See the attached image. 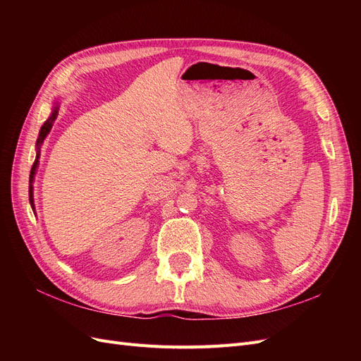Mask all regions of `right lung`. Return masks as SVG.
Wrapping results in <instances>:
<instances>
[{"label":"right lung","instance_id":"right-lung-1","mask_svg":"<svg viewBox=\"0 0 361 361\" xmlns=\"http://www.w3.org/2000/svg\"><path fill=\"white\" fill-rule=\"evenodd\" d=\"M57 114H59V105L54 106L52 114L48 117L47 122L42 125L40 133H39V138H37V143H36V146H37V155H36V161H35V164H32L31 171H30V188H28L30 203H31L32 209H35V199H32V180H35V174H36V169H37V164H39V157H40V150H39V149H40V145L43 143V140H45L47 135L49 134V130H51V128H52V125H54V120L57 118Z\"/></svg>","mask_w":361,"mask_h":361}]
</instances>
